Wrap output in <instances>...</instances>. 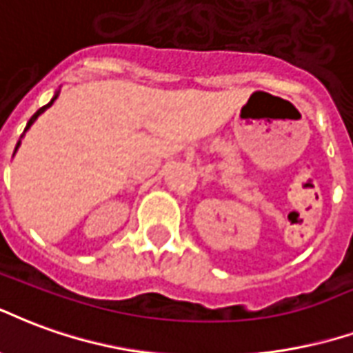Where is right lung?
Segmentation results:
<instances>
[{
    "instance_id": "add662e5",
    "label": "right lung",
    "mask_w": 353,
    "mask_h": 353,
    "mask_svg": "<svg viewBox=\"0 0 353 353\" xmlns=\"http://www.w3.org/2000/svg\"><path fill=\"white\" fill-rule=\"evenodd\" d=\"M56 97H58V92H56V95H54L52 99H50V103H46L45 107H41V109L37 110V112H35V114H33L32 118H30V122H28V125H26V130H24V131H28V130H30V128H32V123L35 122V120H37V117H39V114H43V112H45V110L48 109V107H50V105H52L54 101H56ZM18 146H20V141H18V143H17V148H14V152L18 150Z\"/></svg>"
}]
</instances>
